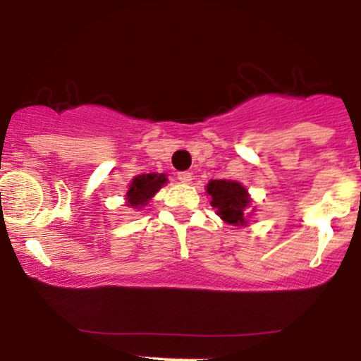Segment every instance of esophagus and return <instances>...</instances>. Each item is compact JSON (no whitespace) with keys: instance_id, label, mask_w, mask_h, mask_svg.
Listing matches in <instances>:
<instances>
[{"instance_id":"1","label":"esophagus","mask_w":361,"mask_h":361,"mask_svg":"<svg viewBox=\"0 0 361 361\" xmlns=\"http://www.w3.org/2000/svg\"><path fill=\"white\" fill-rule=\"evenodd\" d=\"M176 178L181 181V183H190V181H192V173H190V171H180L176 175Z\"/></svg>"}]
</instances>
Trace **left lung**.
Returning a JSON list of instances; mask_svg holds the SVG:
<instances>
[{
    "mask_svg": "<svg viewBox=\"0 0 361 361\" xmlns=\"http://www.w3.org/2000/svg\"><path fill=\"white\" fill-rule=\"evenodd\" d=\"M207 192L212 197L214 209L221 215L227 224H246L247 205H250V197H247L246 188L235 181L227 180H212L207 185Z\"/></svg>",
    "mask_w": 361,
    "mask_h": 361,
    "instance_id": "left-lung-1",
    "label": "left lung"
}]
</instances>
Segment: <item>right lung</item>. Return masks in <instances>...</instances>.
<instances>
[{
    "instance_id": "add662e5",
    "label": "right lung",
    "mask_w": 361,
    "mask_h": 361,
    "mask_svg": "<svg viewBox=\"0 0 361 361\" xmlns=\"http://www.w3.org/2000/svg\"><path fill=\"white\" fill-rule=\"evenodd\" d=\"M164 183H166V175L149 173V175L135 176L127 192V205L140 209V207L147 204L149 198H152V195L159 192V188Z\"/></svg>"
}]
</instances>
